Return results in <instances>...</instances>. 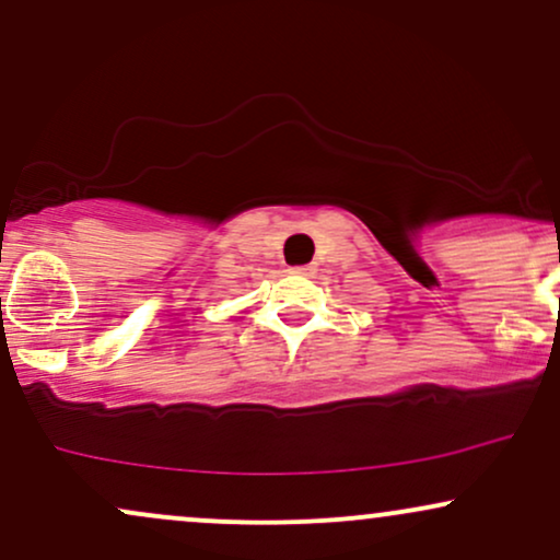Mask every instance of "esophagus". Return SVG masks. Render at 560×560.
I'll return each instance as SVG.
<instances>
[{
    "instance_id": "34e87169",
    "label": "esophagus",
    "mask_w": 560,
    "mask_h": 560,
    "mask_svg": "<svg viewBox=\"0 0 560 560\" xmlns=\"http://www.w3.org/2000/svg\"><path fill=\"white\" fill-rule=\"evenodd\" d=\"M291 272H293V275H312L314 267H312V265H301V267H293Z\"/></svg>"
}]
</instances>
